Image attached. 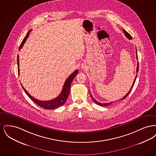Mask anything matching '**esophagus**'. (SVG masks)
Returning a JSON list of instances; mask_svg holds the SVG:
<instances>
[{
    "mask_svg": "<svg viewBox=\"0 0 156 156\" xmlns=\"http://www.w3.org/2000/svg\"><path fill=\"white\" fill-rule=\"evenodd\" d=\"M82 68H85V66H83V67H82Z\"/></svg>",
    "mask_w": 156,
    "mask_h": 156,
    "instance_id": "34e87169",
    "label": "esophagus"
}]
</instances>
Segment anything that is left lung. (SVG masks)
Masks as SVG:
<instances>
[{
	"label": "left lung",
	"instance_id": "left-lung-1",
	"mask_svg": "<svg viewBox=\"0 0 156 156\" xmlns=\"http://www.w3.org/2000/svg\"><path fill=\"white\" fill-rule=\"evenodd\" d=\"M123 32H124V34H125V35L126 36V37L127 38H128L129 40H132V37L130 36V34H129L127 31H126V30H123ZM136 57H137V59L138 60V57H137V50H136ZM138 71H139V62H138V64H137V69H136V71H137V73L138 72ZM137 74H136V77H135V78H134V80L133 83L132 84V87H131V88L129 90V91L127 93V94H126V95L125 96V97H123L122 98H121L120 99H119V101H120V100H123V99H125V98H126V97H127V95L129 94V93L130 92V91H131V90L133 88V87L134 84V82L136 81V78H137ZM90 97L92 98V99H93V101L95 102V104H97V105H100V106H109V105H111L112 104V102H109V103H104V104H102V103H101V102H98L91 95V94H90Z\"/></svg>",
	"mask_w": 156,
	"mask_h": 156
}]
</instances>
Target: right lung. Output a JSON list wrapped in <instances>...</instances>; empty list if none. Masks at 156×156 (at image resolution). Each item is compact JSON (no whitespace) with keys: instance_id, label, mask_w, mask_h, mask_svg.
I'll return each mask as SVG.
<instances>
[{"instance_id":"right-lung-1","label":"right lung","mask_w":156,"mask_h":156,"mask_svg":"<svg viewBox=\"0 0 156 156\" xmlns=\"http://www.w3.org/2000/svg\"><path fill=\"white\" fill-rule=\"evenodd\" d=\"M31 30H29L28 31V33H27L26 36L24 38V39L23 40L22 42L21 43V44L19 47V50H20L23 45L24 44V43L26 42V39L28 38L30 32ZM17 66H18V74L19 75V55L17 56ZM78 69L75 70L74 72L70 75L69 76L67 79V80L65 82L64 86H63V88L62 89V91L61 92V94H59V96L57 98H55V99L50 100V101H39L37 99L31 97L30 94L28 93V92L23 88H23L24 89V90L25 91L26 94L28 95V97L30 98V99L36 104L38 105V106H40V107H42L43 108H44L45 109H54L56 108H59V106L63 105L65 104L67 101V98L69 95V91H70V88H71V84L72 83V81H73L75 76L78 74Z\"/></svg>"}]
</instances>
